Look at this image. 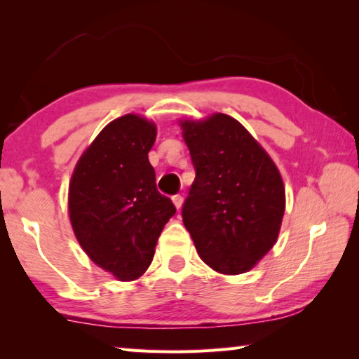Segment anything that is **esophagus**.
I'll return each instance as SVG.
<instances>
[{
	"label": "esophagus",
	"instance_id": "34e87169",
	"mask_svg": "<svg viewBox=\"0 0 359 359\" xmlns=\"http://www.w3.org/2000/svg\"><path fill=\"white\" fill-rule=\"evenodd\" d=\"M172 203H174L175 208L180 209L182 204H184V198H182L180 194H174V196H172Z\"/></svg>",
	"mask_w": 359,
	"mask_h": 359
}]
</instances>
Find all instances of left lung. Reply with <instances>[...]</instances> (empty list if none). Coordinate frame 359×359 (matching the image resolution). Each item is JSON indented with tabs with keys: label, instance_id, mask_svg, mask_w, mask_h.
<instances>
[{
	"label": "left lung",
	"instance_id": "left-lung-1",
	"mask_svg": "<svg viewBox=\"0 0 359 359\" xmlns=\"http://www.w3.org/2000/svg\"><path fill=\"white\" fill-rule=\"evenodd\" d=\"M180 126L196 171L182 208L194 247L222 274L250 271L280 231L282 175L250 133L226 114L182 120Z\"/></svg>",
	"mask_w": 359,
	"mask_h": 359
}]
</instances>
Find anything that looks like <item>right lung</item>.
I'll return each instance as SVG.
<instances>
[{"instance_id":"1","label":"right lung","mask_w":359,"mask_h":359,"mask_svg":"<svg viewBox=\"0 0 359 359\" xmlns=\"http://www.w3.org/2000/svg\"><path fill=\"white\" fill-rule=\"evenodd\" d=\"M156 126L139 115L115 118L77 161L69 182L72 229L90 259L121 282L136 280L175 214L156 190L149 151Z\"/></svg>"}]
</instances>
